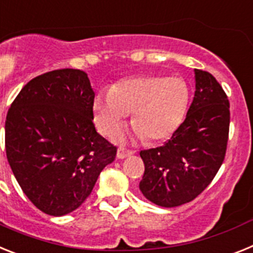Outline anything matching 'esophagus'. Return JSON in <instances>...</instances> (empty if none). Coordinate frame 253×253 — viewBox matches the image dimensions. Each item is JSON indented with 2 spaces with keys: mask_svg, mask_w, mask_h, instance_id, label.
I'll use <instances>...</instances> for the list:
<instances>
[{
  "mask_svg": "<svg viewBox=\"0 0 253 253\" xmlns=\"http://www.w3.org/2000/svg\"><path fill=\"white\" fill-rule=\"evenodd\" d=\"M132 154H133V151L129 150V149L120 148L117 151V158L118 159H124V158L129 157V155H132Z\"/></svg>",
  "mask_w": 253,
  "mask_h": 253,
  "instance_id": "obj_1",
  "label": "esophagus"
}]
</instances>
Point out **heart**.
I'll use <instances>...</instances> for the list:
<instances>
[{"label":"heart","mask_w":253,"mask_h":253,"mask_svg":"<svg viewBox=\"0 0 253 253\" xmlns=\"http://www.w3.org/2000/svg\"><path fill=\"white\" fill-rule=\"evenodd\" d=\"M190 90L179 76L144 75L118 81L93 99L94 124L105 136L122 127L133 112V132L148 141L169 139L179 128L187 112Z\"/></svg>","instance_id":"heart-1"}]
</instances>
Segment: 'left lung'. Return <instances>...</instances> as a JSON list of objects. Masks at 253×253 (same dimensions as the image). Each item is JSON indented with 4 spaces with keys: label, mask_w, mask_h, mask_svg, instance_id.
<instances>
[{
    "label": "left lung",
    "mask_w": 253,
    "mask_h": 253,
    "mask_svg": "<svg viewBox=\"0 0 253 253\" xmlns=\"http://www.w3.org/2000/svg\"><path fill=\"white\" fill-rule=\"evenodd\" d=\"M196 91L186 120L163 146L140 151L142 195L175 208L196 199L221 167L229 136V100L210 72L195 70Z\"/></svg>",
    "instance_id": "left-lung-1"
}]
</instances>
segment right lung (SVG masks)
<instances>
[{"mask_svg":"<svg viewBox=\"0 0 253 253\" xmlns=\"http://www.w3.org/2000/svg\"><path fill=\"white\" fill-rule=\"evenodd\" d=\"M87 74L62 69L30 80L5 122L8 164L41 211L61 216L87 199L117 146L96 132Z\"/></svg>","mask_w":253,"mask_h":253,"instance_id":"1","label":"right lung"}]
</instances>
